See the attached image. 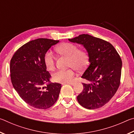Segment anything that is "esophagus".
Segmentation results:
<instances>
[{
  "label": "esophagus",
  "instance_id": "34e87169",
  "mask_svg": "<svg viewBox=\"0 0 134 134\" xmlns=\"http://www.w3.org/2000/svg\"><path fill=\"white\" fill-rule=\"evenodd\" d=\"M65 84H69V85H71V86H74V83H63V85H65Z\"/></svg>",
  "mask_w": 134,
  "mask_h": 134
}]
</instances>
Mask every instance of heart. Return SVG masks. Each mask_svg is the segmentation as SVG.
Instances as JSON below:
<instances>
[{
  "label": "heart",
  "instance_id": "1",
  "mask_svg": "<svg viewBox=\"0 0 134 134\" xmlns=\"http://www.w3.org/2000/svg\"><path fill=\"white\" fill-rule=\"evenodd\" d=\"M56 51L59 54L69 57V66L74 67L77 70H83L89 62L87 53L82 49H79L76 45L71 43L64 42L57 47ZM44 63L47 69L53 70L55 67V57L51 51H47L44 57ZM75 76L72 69L59 70L53 75V80L58 83L71 82Z\"/></svg>",
  "mask_w": 134,
  "mask_h": 134
}]
</instances>
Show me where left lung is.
<instances>
[{"mask_svg": "<svg viewBox=\"0 0 134 134\" xmlns=\"http://www.w3.org/2000/svg\"><path fill=\"white\" fill-rule=\"evenodd\" d=\"M69 40L83 45L90 63L81 76L89 83H82L83 91L77 97L79 103L88 109L100 108L110 100L118 89L121 58L110 43L100 38L82 34Z\"/></svg>", "mask_w": 134, "mask_h": 134, "instance_id": "left-lung-1", "label": "left lung"}]
</instances>
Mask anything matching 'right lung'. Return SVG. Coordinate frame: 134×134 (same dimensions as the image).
I'll list each match as a JSON object with an SVG mask.
<instances>
[{
  "mask_svg": "<svg viewBox=\"0 0 134 134\" xmlns=\"http://www.w3.org/2000/svg\"><path fill=\"white\" fill-rule=\"evenodd\" d=\"M59 41L47 38L31 41L18 49L10 60L13 87L21 99L34 108L48 109L58 98L62 85L50 83L51 75L47 71L44 57Z\"/></svg>",
  "mask_w": 134,
  "mask_h": 134,
  "instance_id": "1",
  "label": "right lung"
}]
</instances>
